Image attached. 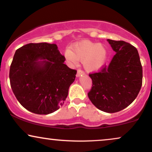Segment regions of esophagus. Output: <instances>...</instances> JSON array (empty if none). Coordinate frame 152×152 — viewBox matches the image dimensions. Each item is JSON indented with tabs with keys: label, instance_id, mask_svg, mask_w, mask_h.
Returning <instances> with one entry per match:
<instances>
[{
	"label": "esophagus",
	"instance_id": "34e87169",
	"mask_svg": "<svg viewBox=\"0 0 152 152\" xmlns=\"http://www.w3.org/2000/svg\"><path fill=\"white\" fill-rule=\"evenodd\" d=\"M84 74V72L83 71L80 70V69H78L77 71V74H76V77H79V76H82V75Z\"/></svg>",
	"mask_w": 152,
	"mask_h": 152
}]
</instances>
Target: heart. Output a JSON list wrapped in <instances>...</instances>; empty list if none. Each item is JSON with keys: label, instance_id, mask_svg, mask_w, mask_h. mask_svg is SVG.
<instances>
[{"label": "heart", "instance_id": "b5f03b06", "mask_svg": "<svg viewBox=\"0 0 152 152\" xmlns=\"http://www.w3.org/2000/svg\"><path fill=\"white\" fill-rule=\"evenodd\" d=\"M65 56L70 64H76L78 61H82L86 70L96 71L101 69L105 64L107 50L102 44L83 40L73 45L71 50L66 52Z\"/></svg>", "mask_w": 152, "mask_h": 152}]
</instances>
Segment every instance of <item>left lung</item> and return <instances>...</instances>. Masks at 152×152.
<instances>
[{
    "instance_id": "obj_1",
    "label": "left lung",
    "mask_w": 152,
    "mask_h": 152,
    "mask_svg": "<svg viewBox=\"0 0 152 152\" xmlns=\"http://www.w3.org/2000/svg\"><path fill=\"white\" fill-rule=\"evenodd\" d=\"M116 52L108 66L89 76L93 82L88 94L98 109L113 113L134 101L142 84V67L137 49L124 41L107 39Z\"/></svg>"
}]
</instances>
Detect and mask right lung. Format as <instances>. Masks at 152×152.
Listing matches in <instances>:
<instances>
[{"instance_id":"right-lung-1","label":"right lung","mask_w":152,"mask_h":152,"mask_svg":"<svg viewBox=\"0 0 152 152\" xmlns=\"http://www.w3.org/2000/svg\"><path fill=\"white\" fill-rule=\"evenodd\" d=\"M64 61L56 44L30 43L16 50L9 78L12 92L25 109L47 115L63 105L77 72Z\"/></svg>"}]
</instances>
